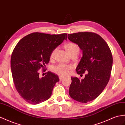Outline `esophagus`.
Returning <instances> with one entry per match:
<instances>
[{
    "instance_id": "esophagus-1",
    "label": "esophagus",
    "mask_w": 125,
    "mask_h": 125,
    "mask_svg": "<svg viewBox=\"0 0 125 125\" xmlns=\"http://www.w3.org/2000/svg\"><path fill=\"white\" fill-rule=\"evenodd\" d=\"M63 78H64V76H63L62 75H60L59 76V79H60V80H62Z\"/></svg>"
}]
</instances>
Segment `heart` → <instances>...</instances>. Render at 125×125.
Here are the masks:
<instances>
[{
	"mask_svg": "<svg viewBox=\"0 0 125 125\" xmlns=\"http://www.w3.org/2000/svg\"><path fill=\"white\" fill-rule=\"evenodd\" d=\"M65 49L69 53L70 55L74 54H79V47L78 45L73 42H69L65 44L64 45ZM56 51V49H53L52 52L50 53V57L51 59H53L54 58L55 55V53ZM72 69V66L70 65H66L64 64H59L53 68V71L62 76H65L69 75Z\"/></svg>",
	"mask_w": 125,
	"mask_h": 125,
	"instance_id": "b5f03b06",
	"label": "heart"
}]
</instances>
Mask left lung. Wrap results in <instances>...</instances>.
Returning a JSON list of instances; mask_svg holds the SVG:
<instances>
[{
  "mask_svg": "<svg viewBox=\"0 0 125 125\" xmlns=\"http://www.w3.org/2000/svg\"><path fill=\"white\" fill-rule=\"evenodd\" d=\"M69 40L77 44L83 56L76 68L83 79L71 77L69 94L74 100L87 103L100 95L109 81L113 66V56L107 43L100 35L92 32L69 34Z\"/></svg>",
  "mask_w": 125,
  "mask_h": 125,
  "instance_id": "1",
  "label": "left lung"
}]
</instances>
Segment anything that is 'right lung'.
<instances>
[{
	"instance_id": "add662e5",
	"label": "right lung",
	"mask_w": 125,
	"mask_h": 125,
	"mask_svg": "<svg viewBox=\"0 0 125 125\" xmlns=\"http://www.w3.org/2000/svg\"><path fill=\"white\" fill-rule=\"evenodd\" d=\"M67 34H49L35 32L18 42L12 51L10 65L14 83L21 97L28 103L36 104L49 99L57 75L50 71L44 77L39 70L50 61L52 51L66 40Z\"/></svg>"
}]
</instances>
